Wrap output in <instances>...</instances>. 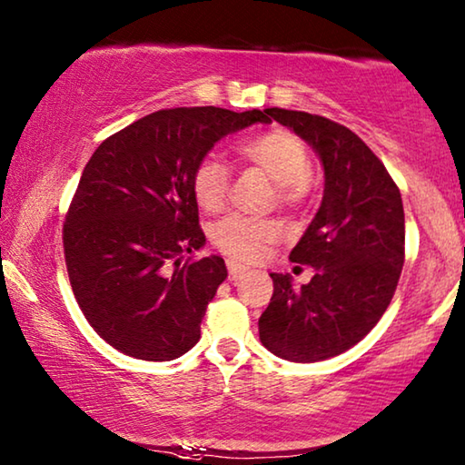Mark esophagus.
Here are the masks:
<instances>
[{
  "instance_id": "34e87169",
  "label": "esophagus",
  "mask_w": 465,
  "mask_h": 465,
  "mask_svg": "<svg viewBox=\"0 0 465 465\" xmlns=\"http://www.w3.org/2000/svg\"><path fill=\"white\" fill-rule=\"evenodd\" d=\"M243 274H245L243 266L237 264L234 260H228V277H231V281H239Z\"/></svg>"
}]
</instances>
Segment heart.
<instances>
[{
	"mask_svg": "<svg viewBox=\"0 0 465 465\" xmlns=\"http://www.w3.org/2000/svg\"><path fill=\"white\" fill-rule=\"evenodd\" d=\"M237 151L249 163L264 170L279 184L282 205H298L311 191V153L302 138L287 130H271L239 143ZM231 191V170L216 154H207L193 172V194L205 212H218ZM279 224L231 213L212 228V241L220 252L239 262H258L266 247L279 239Z\"/></svg>",
	"mask_w": 465,
	"mask_h": 465,
	"instance_id": "heart-1",
	"label": "heart"
}]
</instances>
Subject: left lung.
Segmentation results:
<instances>
[{
    "instance_id": "8db88e82",
    "label": "left lung",
    "mask_w": 465,
    "mask_h": 465,
    "mask_svg": "<svg viewBox=\"0 0 465 465\" xmlns=\"http://www.w3.org/2000/svg\"><path fill=\"white\" fill-rule=\"evenodd\" d=\"M264 113L312 146L325 188L319 212L289 253L292 262L312 266L314 277L293 289L289 274H271L274 292L258 321L260 340L285 361H327L359 344L396 292L405 262L401 191L348 127L302 111Z\"/></svg>"
}]
</instances>
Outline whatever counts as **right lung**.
I'll return each instance as SVG.
<instances>
[{
    "mask_svg": "<svg viewBox=\"0 0 465 465\" xmlns=\"http://www.w3.org/2000/svg\"><path fill=\"white\" fill-rule=\"evenodd\" d=\"M253 124L271 121L218 106L157 111L87 161L66 213L64 260L87 322L119 352L173 361L199 341L228 272L220 255L183 264L205 245L193 172L213 144Z\"/></svg>",
    "mask_w": 465,
    "mask_h": 465,
    "instance_id": "right-lung-1",
    "label": "right lung"
}]
</instances>
